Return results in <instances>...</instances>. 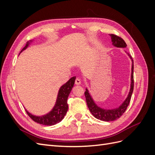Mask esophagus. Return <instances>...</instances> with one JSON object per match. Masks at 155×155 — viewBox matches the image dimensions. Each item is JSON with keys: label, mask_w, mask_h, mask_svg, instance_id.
Listing matches in <instances>:
<instances>
[{"label": "esophagus", "mask_w": 155, "mask_h": 155, "mask_svg": "<svg viewBox=\"0 0 155 155\" xmlns=\"http://www.w3.org/2000/svg\"><path fill=\"white\" fill-rule=\"evenodd\" d=\"M75 83H76V85H79V84L81 83V79H80V78H77L76 79V80H75Z\"/></svg>", "instance_id": "obj_1"}]
</instances>
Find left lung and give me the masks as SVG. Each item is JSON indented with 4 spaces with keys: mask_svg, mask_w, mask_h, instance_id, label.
Listing matches in <instances>:
<instances>
[{
    "mask_svg": "<svg viewBox=\"0 0 155 155\" xmlns=\"http://www.w3.org/2000/svg\"><path fill=\"white\" fill-rule=\"evenodd\" d=\"M111 37V39L112 42V45L116 46V47H120V48H125L127 46V45L124 40L121 38V37L114 35V34H110ZM127 54L129 55L130 58L132 59V73H131V84H130V89L129 93V95L126 98V100L124 101V102L121 104V106H120L118 108L112 110H106L103 109L101 108L97 107L94 102L92 98L91 97V96L89 94L87 89H86V91L85 92V96L86 98L87 104L89 110H90L92 114L95 117V118L99 119L100 120H103L105 121H114L115 120H117L118 118H120V117L123 115V114L126 110L127 108L130 101L131 96L133 92L134 88V62L133 59L131 57L130 55L127 53Z\"/></svg>",
    "mask_w": 155,
    "mask_h": 155,
    "instance_id": "obj_1",
    "label": "left lung"
}]
</instances>
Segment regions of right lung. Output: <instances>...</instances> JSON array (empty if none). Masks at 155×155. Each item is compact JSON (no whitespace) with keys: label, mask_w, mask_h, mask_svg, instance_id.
Masks as SVG:
<instances>
[{"label":"right lung","mask_w":155,"mask_h":155,"mask_svg":"<svg viewBox=\"0 0 155 155\" xmlns=\"http://www.w3.org/2000/svg\"><path fill=\"white\" fill-rule=\"evenodd\" d=\"M28 45V43H26V46L22 48L21 51L26 49ZM75 79H76L75 76L71 78L66 83L64 84L60 88L55 105L54 107L53 110L50 112L48 114L43 116H33L26 110L27 114L29 116L31 120L42 125H53L60 122L64 118L68 110V97L74 85Z\"/></svg>","instance_id":"obj_1"}]
</instances>
